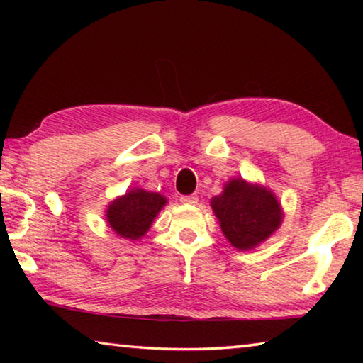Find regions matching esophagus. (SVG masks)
<instances>
[{
    "label": "esophagus",
    "instance_id": "34e87169",
    "mask_svg": "<svg viewBox=\"0 0 363 363\" xmlns=\"http://www.w3.org/2000/svg\"><path fill=\"white\" fill-rule=\"evenodd\" d=\"M181 201H182V203L195 205L196 201H199V195H196V194H192V195H182V196H181Z\"/></svg>",
    "mask_w": 363,
    "mask_h": 363
}]
</instances>
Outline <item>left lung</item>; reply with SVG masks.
<instances>
[{
	"label": "left lung",
	"instance_id": "1",
	"mask_svg": "<svg viewBox=\"0 0 363 363\" xmlns=\"http://www.w3.org/2000/svg\"><path fill=\"white\" fill-rule=\"evenodd\" d=\"M220 229L237 250H251L266 240L281 223L280 203L274 194L243 179H233L211 200Z\"/></svg>",
	"mask_w": 363,
	"mask_h": 363
}]
</instances>
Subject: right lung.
Wrapping results in <instances>:
<instances>
[{
    "mask_svg": "<svg viewBox=\"0 0 363 363\" xmlns=\"http://www.w3.org/2000/svg\"><path fill=\"white\" fill-rule=\"evenodd\" d=\"M164 203H167V199L157 192H145L140 189L131 190L125 196L112 201V205L108 206V225L120 237L136 240L150 229L153 218Z\"/></svg>",
    "mask_w": 363,
    "mask_h": 363,
    "instance_id": "add662e5",
    "label": "right lung"
}]
</instances>
